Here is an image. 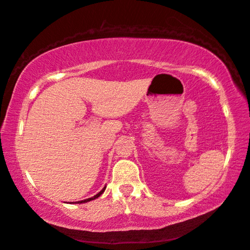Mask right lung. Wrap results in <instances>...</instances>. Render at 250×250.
I'll use <instances>...</instances> for the list:
<instances>
[{
  "mask_svg": "<svg viewBox=\"0 0 250 250\" xmlns=\"http://www.w3.org/2000/svg\"><path fill=\"white\" fill-rule=\"evenodd\" d=\"M104 190H105V187H104V189H102L100 192H98L96 196H93V197H91V198H88V199L81 200V201H77V203H75V204H83V203H88V201H91V200H94V199H96V198H98V197H100V196L102 195V193H104Z\"/></svg>",
  "mask_w": 250,
  "mask_h": 250,
  "instance_id": "add662e5",
  "label": "right lung"
}]
</instances>
